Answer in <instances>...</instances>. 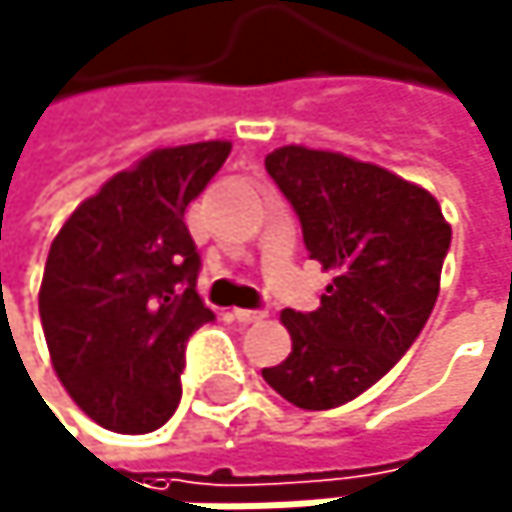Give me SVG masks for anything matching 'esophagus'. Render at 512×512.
I'll list each match as a JSON object with an SVG mask.
<instances>
[{
  "label": "esophagus",
  "instance_id": "esophagus-1",
  "mask_svg": "<svg viewBox=\"0 0 512 512\" xmlns=\"http://www.w3.org/2000/svg\"><path fill=\"white\" fill-rule=\"evenodd\" d=\"M233 318L242 321V324H254V321H264L267 312L264 309H233Z\"/></svg>",
  "mask_w": 512,
  "mask_h": 512
}]
</instances>
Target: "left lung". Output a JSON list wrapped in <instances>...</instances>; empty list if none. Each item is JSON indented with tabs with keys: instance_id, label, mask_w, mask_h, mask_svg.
Listing matches in <instances>:
<instances>
[{
	"instance_id": "left-lung-1",
	"label": "left lung",
	"mask_w": 512,
	"mask_h": 512,
	"mask_svg": "<svg viewBox=\"0 0 512 512\" xmlns=\"http://www.w3.org/2000/svg\"><path fill=\"white\" fill-rule=\"evenodd\" d=\"M309 258L331 270L315 312H282L291 355L264 379L300 410H334L379 382L437 303L452 227L440 203L376 163L303 145L267 154Z\"/></svg>"
}]
</instances>
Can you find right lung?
Instances as JSON below:
<instances>
[{"instance_id":"add662e5","label":"right lung","mask_w":512,"mask_h":512,"mask_svg":"<svg viewBox=\"0 0 512 512\" xmlns=\"http://www.w3.org/2000/svg\"><path fill=\"white\" fill-rule=\"evenodd\" d=\"M230 142L157 148L87 197L51 242L39 315L51 364L102 428L148 434L178 407L188 337L212 321L185 209Z\"/></svg>"}]
</instances>
